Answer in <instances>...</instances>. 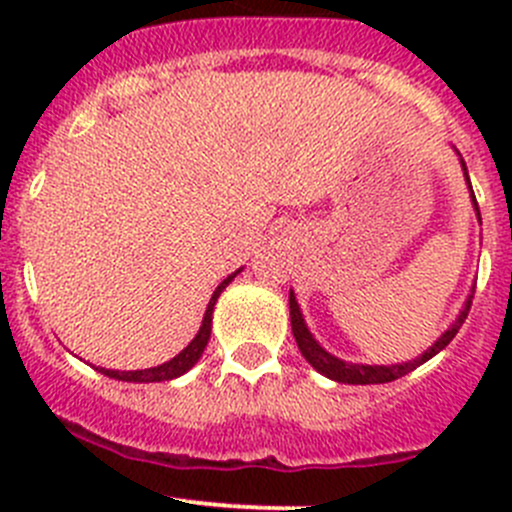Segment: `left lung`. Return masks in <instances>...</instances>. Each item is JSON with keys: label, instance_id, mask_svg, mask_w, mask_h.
Masks as SVG:
<instances>
[{"label": "left lung", "instance_id": "1", "mask_svg": "<svg viewBox=\"0 0 512 512\" xmlns=\"http://www.w3.org/2000/svg\"><path fill=\"white\" fill-rule=\"evenodd\" d=\"M463 170H466V163H463ZM466 178H468V170H466ZM468 183H471V180H468ZM473 203H476V195H473ZM476 210H478V203H476ZM478 218H480V213H478ZM468 312H471V297H468L463 312L458 314L456 324H453V327L448 329V332L443 334V337L438 339V342L433 344L428 352H423L421 356H418V359L406 361V364H391V366H364V364H347V361H342V359H337V356L324 352V349L314 342L312 334H309L307 324H304V319H302V312H299L297 299H294V294L289 292V319H292V334H294V339H297L299 352H302L304 359H307L309 364L319 371V374L329 376V379L339 381V384H386V381L401 379V376H406L409 371H414L416 366H421L423 361H428L431 356H436L438 352H441V349H446L448 344H451V339L458 334L461 324L466 322Z\"/></svg>", "mask_w": 512, "mask_h": 512}]
</instances>
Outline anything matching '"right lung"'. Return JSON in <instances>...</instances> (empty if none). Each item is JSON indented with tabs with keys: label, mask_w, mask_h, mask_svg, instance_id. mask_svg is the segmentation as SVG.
I'll return each instance as SVG.
<instances>
[{
	"label": "right lung",
	"mask_w": 512,
	"mask_h": 512,
	"mask_svg": "<svg viewBox=\"0 0 512 512\" xmlns=\"http://www.w3.org/2000/svg\"><path fill=\"white\" fill-rule=\"evenodd\" d=\"M235 275H237V272H235ZM235 275H230V277H227V280L220 282L218 289H215V292H213V297H210L208 309H205L203 327H200V332L195 334L193 342H190L188 347L183 349V352L175 356V359L165 361V364H160V366H153V369H141V371H111V369H101L103 374L111 376V379H118V381H138V384H151V381H168V379H175V376H180V374H185V371H188V369H193L195 361H198L200 356H203L205 347H208L210 327H213V307H215V302H218L220 292H223V289H225L227 285H230L232 277H235Z\"/></svg>",
	"instance_id": "obj_1"
}]
</instances>
